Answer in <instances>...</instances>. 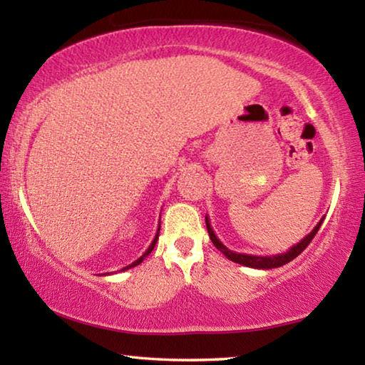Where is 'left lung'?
<instances>
[{
    "label": "left lung",
    "mask_w": 365,
    "mask_h": 365,
    "mask_svg": "<svg viewBox=\"0 0 365 365\" xmlns=\"http://www.w3.org/2000/svg\"><path fill=\"white\" fill-rule=\"evenodd\" d=\"M324 219L325 217L320 219L319 224L312 228V232L306 235V237L302 238L299 243L293 245L287 252H282V255H274V256H255V255H243V252H235L232 250H228L227 246L217 238V235L214 233L207 215H206V227H207L209 237H211V242L227 259H230V261L237 262V264L246 265V267H252V269H275V267H280V265L288 264L289 261H293L294 257H298L301 252L306 250V246L312 242L314 237H316V233L319 232L320 225H322Z\"/></svg>",
    "instance_id": "1"
}]
</instances>
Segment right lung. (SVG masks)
<instances>
[{
  "label": "right lung",
  "instance_id": "1",
  "mask_svg": "<svg viewBox=\"0 0 365 365\" xmlns=\"http://www.w3.org/2000/svg\"><path fill=\"white\" fill-rule=\"evenodd\" d=\"M159 230H160V222H159V225H158V232H156V237H154V240L151 242V245H150V248H148L143 255H141L137 261L135 262H132V264H128L127 267H123V269H120V272H123V270H128V269H132V267H135V265H138V264H141L143 262V259L146 257V256H150V252L154 250V246H156V242H158V238H159ZM108 275H109V272H108Z\"/></svg>",
  "mask_w": 365,
  "mask_h": 365
}]
</instances>
